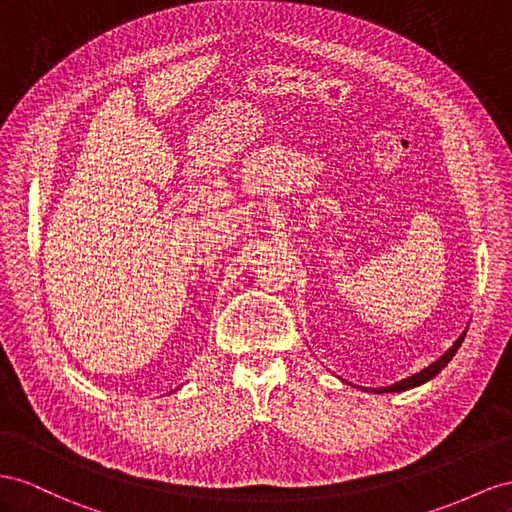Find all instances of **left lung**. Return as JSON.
<instances>
[{
	"label": "left lung",
	"instance_id": "8db88e82",
	"mask_svg": "<svg viewBox=\"0 0 512 512\" xmlns=\"http://www.w3.org/2000/svg\"><path fill=\"white\" fill-rule=\"evenodd\" d=\"M465 335H467V331H463L461 333V337L456 339V342L452 344V348H448L443 352V355L437 359V361H432L428 368H424V370H419L417 374H413V376H406V378H402L400 383H393V385H389V387H381V389H372L374 393H396V391H406V389H413V387H419V385H424V383H428L430 378H435L445 365H448L450 361H452V357L456 355V350L461 348V344H463V339H465ZM365 389V387H363Z\"/></svg>",
	"mask_w": 512,
	"mask_h": 512
}]
</instances>
